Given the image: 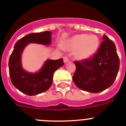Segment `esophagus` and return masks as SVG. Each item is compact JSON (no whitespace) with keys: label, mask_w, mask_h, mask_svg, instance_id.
Returning <instances> with one entry per match:
<instances>
[{"label":"esophagus","mask_w":126,"mask_h":126,"mask_svg":"<svg viewBox=\"0 0 126 126\" xmlns=\"http://www.w3.org/2000/svg\"><path fill=\"white\" fill-rule=\"evenodd\" d=\"M63 59H64V62H65V63H66V62H69V59L68 57L67 56H64L63 57Z\"/></svg>","instance_id":"esophagus-1"}]
</instances>
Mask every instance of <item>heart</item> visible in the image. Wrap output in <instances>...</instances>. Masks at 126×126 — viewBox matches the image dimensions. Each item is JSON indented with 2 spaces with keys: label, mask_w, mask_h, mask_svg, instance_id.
<instances>
[{
  "label": "heart",
  "mask_w": 126,
  "mask_h": 126,
  "mask_svg": "<svg viewBox=\"0 0 126 126\" xmlns=\"http://www.w3.org/2000/svg\"><path fill=\"white\" fill-rule=\"evenodd\" d=\"M99 46L98 38L95 35L86 34H77L67 43L65 48L70 51H76L78 59L85 60L92 56Z\"/></svg>",
  "instance_id": "heart-1"
}]
</instances>
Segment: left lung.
Listing matches in <instances>:
<instances>
[{
	"label": "left lung",
	"instance_id": "left-lung-1",
	"mask_svg": "<svg viewBox=\"0 0 126 126\" xmlns=\"http://www.w3.org/2000/svg\"><path fill=\"white\" fill-rule=\"evenodd\" d=\"M92 57L74 61L76 71L73 80L79 89L99 93L110 87L117 76L120 60L115 44L107 36Z\"/></svg>",
	"mask_w": 126,
	"mask_h": 126
}]
</instances>
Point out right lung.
Returning a JSON list of instances; mask_svg holds the SVG:
<instances>
[{
	"label": "right lung",
	"mask_w": 126,
	"mask_h": 126,
	"mask_svg": "<svg viewBox=\"0 0 126 126\" xmlns=\"http://www.w3.org/2000/svg\"><path fill=\"white\" fill-rule=\"evenodd\" d=\"M51 35L50 32L47 31L30 33L19 40L14 45L9 60L10 78L13 85L24 94L33 96L46 92L52 85L54 72L64 65L61 58L47 61L41 71L37 73H27L22 68L21 55L24 47L30 43L50 45Z\"/></svg>",
	"instance_id": "add662e5"
}]
</instances>
